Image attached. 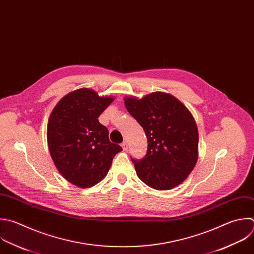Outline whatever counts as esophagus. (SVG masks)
<instances>
[{"mask_svg":"<svg viewBox=\"0 0 254 254\" xmlns=\"http://www.w3.org/2000/svg\"><path fill=\"white\" fill-rule=\"evenodd\" d=\"M122 146H123V148H124V150H127V147H128V144H127V141H124L123 143H122Z\"/></svg>","mask_w":254,"mask_h":254,"instance_id":"esophagus-1","label":"esophagus"}]
</instances>
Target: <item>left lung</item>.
I'll return each instance as SVG.
<instances>
[{
	"label": "left lung",
	"instance_id": "8db88e82",
	"mask_svg": "<svg viewBox=\"0 0 254 254\" xmlns=\"http://www.w3.org/2000/svg\"><path fill=\"white\" fill-rule=\"evenodd\" d=\"M124 102L147 137L145 156L131 158L139 180L157 190L180 186L198 158V130L191 113L176 97L162 92L142 99L126 97Z\"/></svg>",
	"mask_w": 254,
	"mask_h": 254
}]
</instances>
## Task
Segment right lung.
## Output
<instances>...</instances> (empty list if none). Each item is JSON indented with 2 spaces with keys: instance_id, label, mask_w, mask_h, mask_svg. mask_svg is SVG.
Listing matches in <instances>:
<instances>
[{
  "instance_id": "obj_1",
  "label": "right lung",
  "mask_w": 254,
  "mask_h": 254,
  "mask_svg": "<svg viewBox=\"0 0 254 254\" xmlns=\"http://www.w3.org/2000/svg\"><path fill=\"white\" fill-rule=\"evenodd\" d=\"M94 90L72 91L60 100L48 122V146L60 174L70 184L92 188L108 175L121 145L109 139L99 117L114 102Z\"/></svg>"
}]
</instances>
